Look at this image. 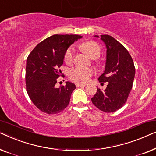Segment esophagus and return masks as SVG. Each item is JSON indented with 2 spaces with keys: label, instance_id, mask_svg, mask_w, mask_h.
<instances>
[{
  "label": "esophagus",
  "instance_id": "obj_1",
  "mask_svg": "<svg viewBox=\"0 0 156 156\" xmlns=\"http://www.w3.org/2000/svg\"><path fill=\"white\" fill-rule=\"evenodd\" d=\"M76 86L77 87H85V86H86V85L80 84V83H76Z\"/></svg>",
  "mask_w": 156,
  "mask_h": 156
}]
</instances>
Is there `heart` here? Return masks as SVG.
I'll use <instances>...</instances> for the list:
<instances>
[{
    "label": "heart",
    "instance_id": "obj_1",
    "mask_svg": "<svg viewBox=\"0 0 156 156\" xmlns=\"http://www.w3.org/2000/svg\"><path fill=\"white\" fill-rule=\"evenodd\" d=\"M81 49L87 54L91 58L99 57L101 54V48L98 43L95 41H86L80 45ZM74 60V49L70 47L68 48L64 54V61L67 64H71ZM93 71L90 69L84 67H76L69 72V78L76 83H85L88 82L92 77Z\"/></svg>",
    "mask_w": 156,
    "mask_h": 156
}]
</instances>
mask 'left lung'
<instances>
[{"label":"left lung","instance_id":"obj_1","mask_svg":"<svg viewBox=\"0 0 156 156\" xmlns=\"http://www.w3.org/2000/svg\"><path fill=\"white\" fill-rule=\"evenodd\" d=\"M95 37H99L95 35ZM107 47L105 70L98 80L107 82L105 90L98 88L91 98L96 107L105 112H113L126 103L135 76L133 59L126 48L108 34L101 35Z\"/></svg>","mask_w":156,"mask_h":156}]
</instances>
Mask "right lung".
Returning <instances> with one entry per match:
<instances>
[{
    "mask_svg": "<svg viewBox=\"0 0 156 156\" xmlns=\"http://www.w3.org/2000/svg\"><path fill=\"white\" fill-rule=\"evenodd\" d=\"M77 34H54L38 44L27 58L26 90L30 100L43 112L54 115L61 112L69 104L73 83L57 88L59 69L63 63L68 47L81 38Z\"/></svg>",
    "mask_w": 156,
    "mask_h": 156,
    "instance_id": "add662e5",
    "label": "right lung"
}]
</instances>
